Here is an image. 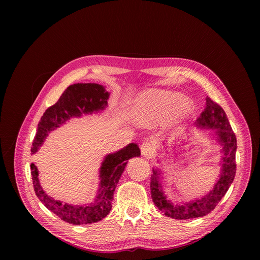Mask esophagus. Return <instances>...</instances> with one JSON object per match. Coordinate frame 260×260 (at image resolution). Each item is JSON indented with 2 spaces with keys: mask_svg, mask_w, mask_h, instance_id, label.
Wrapping results in <instances>:
<instances>
[{
  "mask_svg": "<svg viewBox=\"0 0 260 260\" xmlns=\"http://www.w3.org/2000/svg\"><path fill=\"white\" fill-rule=\"evenodd\" d=\"M141 152L145 158L151 159L155 155V146L150 142H145L141 146Z\"/></svg>",
  "mask_w": 260,
  "mask_h": 260,
  "instance_id": "obj_1",
  "label": "esophagus"
}]
</instances>
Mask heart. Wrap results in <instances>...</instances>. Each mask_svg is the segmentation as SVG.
<instances>
[{"mask_svg": "<svg viewBox=\"0 0 260 260\" xmlns=\"http://www.w3.org/2000/svg\"><path fill=\"white\" fill-rule=\"evenodd\" d=\"M189 103L178 92L152 89L142 93L132 107L134 120L144 126H152L170 121L178 131L188 113Z\"/></svg>", "mask_w": 260, "mask_h": 260, "instance_id": "1", "label": "heart"}]
</instances>
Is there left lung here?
Listing matches in <instances>:
<instances>
[{"label":"left lung","mask_w":260,"mask_h":260,"mask_svg":"<svg viewBox=\"0 0 260 260\" xmlns=\"http://www.w3.org/2000/svg\"><path fill=\"white\" fill-rule=\"evenodd\" d=\"M197 126L200 129H212L213 132L210 133L211 139L215 140L221 147L220 174L213 188L206 194L186 202H177L169 199L164 190L166 186L164 171L159 168L153 169L150 182L152 201L166 216L173 219L186 220L206 216L225 196L235 179L237 138L224 110L207 96L206 109L197 120ZM165 149L167 150V147Z\"/></svg>","instance_id":"left-lung-1"}]
</instances>
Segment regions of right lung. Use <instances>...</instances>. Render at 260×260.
Masks as SVG:
<instances>
[{
	"instance_id": "add662e5",
	"label": "right lung",
	"mask_w": 260,
	"mask_h": 260,
	"mask_svg": "<svg viewBox=\"0 0 260 260\" xmlns=\"http://www.w3.org/2000/svg\"><path fill=\"white\" fill-rule=\"evenodd\" d=\"M110 92L96 83H76L70 85L58 101L49 107L41 117L34 139L31 154L38 152L48 135L71 118L102 113L108 107ZM141 155L137 144L131 143L122 149L107 154L99 171V189L93 202L83 205L62 203L48 196L42 188L39 171L30 164V174L35 193L40 202L61 220L74 225L90 224L104 219L112 208V200L117 183L128 159Z\"/></svg>"
}]
</instances>
